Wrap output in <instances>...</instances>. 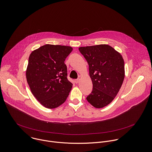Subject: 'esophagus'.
<instances>
[{
    "mask_svg": "<svg viewBox=\"0 0 152 152\" xmlns=\"http://www.w3.org/2000/svg\"><path fill=\"white\" fill-rule=\"evenodd\" d=\"M79 82H80V78H78V79H77L75 80L76 83H78Z\"/></svg>",
    "mask_w": 152,
    "mask_h": 152,
    "instance_id": "34e87169",
    "label": "esophagus"
}]
</instances>
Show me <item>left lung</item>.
Returning <instances> with one entry per match:
<instances>
[{"instance_id": "obj_1", "label": "left lung", "mask_w": 152, "mask_h": 152, "mask_svg": "<svg viewBox=\"0 0 152 152\" xmlns=\"http://www.w3.org/2000/svg\"><path fill=\"white\" fill-rule=\"evenodd\" d=\"M89 64L93 90L86 97L96 108L110 103L119 91L124 78V63L121 55L107 45L79 48Z\"/></svg>"}]
</instances>
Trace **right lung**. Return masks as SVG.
<instances>
[{"label": "right lung", "mask_w": 152, "mask_h": 152, "mask_svg": "<svg viewBox=\"0 0 152 152\" xmlns=\"http://www.w3.org/2000/svg\"><path fill=\"white\" fill-rule=\"evenodd\" d=\"M72 50L70 46L48 44L30 55L27 82L32 94L46 108L54 109L63 104L72 89L64 61Z\"/></svg>", "instance_id": "right-lung-1"}]
</instances>
